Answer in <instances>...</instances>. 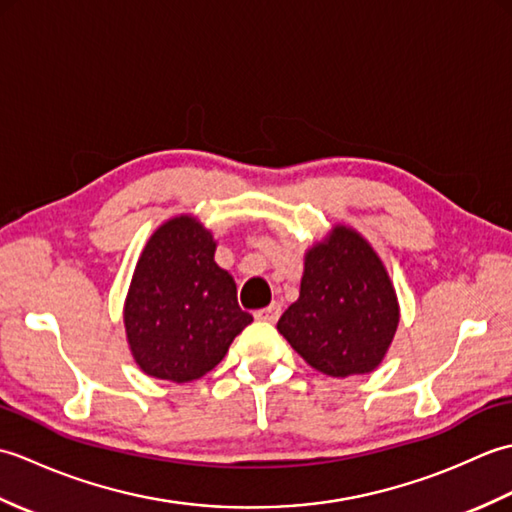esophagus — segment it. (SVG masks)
<instances>
[{
  "mask_svg": "<svg viewBox=\"0 0 512 512\" xmlns=\"http://www.w3.org/2000/svg\"><path fill=\"white\" fill-rule=\"evenodd\" d=\"M279 314H281V306L273 301V303H270V306L255 310V319L257 321H266V323H275L279 319Z\"/></svg>",
  "mask_w": 512,
  "mask_h": 512,
  "instance_id": "1",
  "label": "esophagus"
}]
</instances>
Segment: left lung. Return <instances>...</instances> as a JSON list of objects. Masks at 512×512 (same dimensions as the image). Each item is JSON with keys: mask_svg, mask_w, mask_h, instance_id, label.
<instances>
[{"mask_svg": "<svg viewBox=\"0 0 512 512\" xmlns=\"http://www.w3.org/2000/svg\"><path fill=\"white\" fill-rule=\"evenodd\" d=\"M398 321L383 259L356 228L334 224L306 250L299 299L281 314L277 330L317 372L347 378L383 363Z\"/></svg>", "mask_w": 512, "mask_h": 512, "instance_id": "obj_1", "label": "left lung"}]
</instances>
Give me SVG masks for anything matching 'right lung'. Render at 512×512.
<instances>
[{"mask_svg": "<svg viewBox=\"0 0 512 512\" xmlns=\"http://www.w3.org/2000/svg\"><path fill=\"white\" fill-rule=\"evenodd\" d=\"M215 248L193 215L171 217L147 239L123 308L129 352L147 376L202 378L253 321L239 308L233 277L215 264Z\"/></svg>", "mask_w": 512, "mask_h": 512, "instance_id": "add662e5", "label": "right lung"}]
</instances>
